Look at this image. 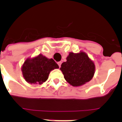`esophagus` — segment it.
Segmentation results:
<instances>
[{"mask_svg": "<svg viewBox=\"0 0 122 122\" xmlns=\"http://www.w3.org/2000/svg\"><path fill=\"white\" fill-rule=\"evenodd\" d=\"M57 63H58V65H59V68H60V66H61V64H62V62H59Z\"/></svg>", "mask_w": 122, "mask_h": 122, "instance_id": "esophagus-1", "label": "esophagus"}]
</instances>
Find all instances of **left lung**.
I'll list each match as a JSON object with an SVG mask.
<instances>
[{
	"mask_svg": "<svg viewBox=\"0 0 122 122\" xmlns=\"http://www.w3.org/2000/svg\"><path fill=\"white\" fill-rule=\"evenodd\" d=\"M60 70L65 79L74 87L82 86L91 80L95 74V66L93 62L84 52H70L66 62L61 65Z\"/></svg>",
	"mask_w": 122,
	"mask_h": 122,
	"instance_id": "8db88e82",
	"label": "left lung"
}]
</instances>
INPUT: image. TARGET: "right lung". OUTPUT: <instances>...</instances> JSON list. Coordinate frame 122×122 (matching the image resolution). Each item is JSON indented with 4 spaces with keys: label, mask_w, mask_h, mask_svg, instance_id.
I'll list each match as a JSON object with an SVG mask.
<instances>
[{
    "label": "right lung",
    "mask_w": 122,
    "mask_h": 122,
    "mask_svg": "<svg viewBox=\"0 0 122 122\" xmlns=\"http://www.w3.org/2000/svg\"><path fill=\"white\" fill-rule=\"evenodd\" d=\"M52 59H48L42 54L28 58L22 65L21 70L24 78L29 84H42L47 81L52 70L59 68Z\"/></svg>",
    "instance_id": "right-lung-1"
}]
</instances>
